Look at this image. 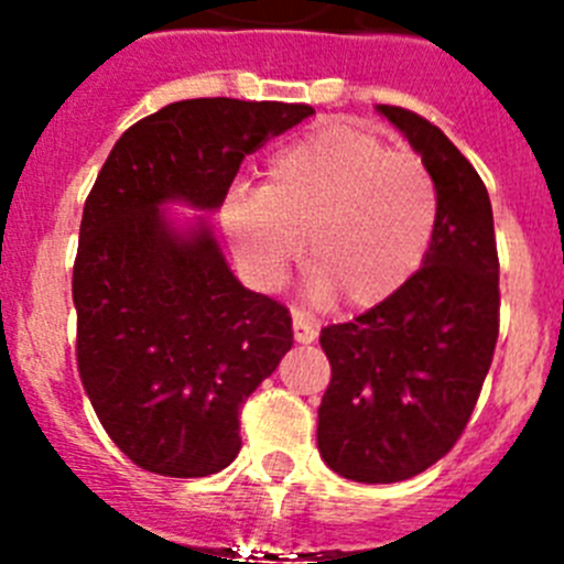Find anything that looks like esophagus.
Returning a JSON list of instances; mask_svg holds the SVG:
<instances>
[{"label":"esophagus","instance_id":"obj_1","mask_svg":"<svg viewBox=\"0 0 564 564\" xmlns=\"http://www.w3.org/2000/svg\"><path fill=\"white\" fill-rule=\"evenodd\" d=\"M318 336V327L316 322H313L311 316H305V313H293V338H296L299 344H311L316 341Z\"/></svg>","mask_w":564,"mask_h":564}]
</instances>
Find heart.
<instances>
[{
    "mask_svg": "<svg viewBox=\"0 0 564 564\" xmlns=\"http://www.w3.org/2000/svg\"><path fill=\"white\" fill-rule=\"evenodd\" d=\"M220 220L257 285L276 288L307 239L313 296L370 311L421 271L437 188L415 154L352 127H325L273 154L265 188L234 186Z\"/></svg>",
    "mask_w": 564,
    "mask_h": 564,
    "instance_id": "obj_1",
    "label": "heart"
}]
</instances>
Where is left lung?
Listing matches in <instances>:
<instances>
[{"mask_svg":"<svg viewBox=\"0 0 564 564\" xmlns=\"http://www.w3.org/2000/svg\"><path fill=\"white\" fill-rule=\"evenodd\" d=\"M437 188L423 268L392 299L322 330L330 387L318 452L356 482H398L441 460L466 430L500 333L495 217L480 174L421 115L378 104Z\"/></svg>","mask_w":564,"mask_h":564,"instance_id":"8db88e82","label":"left lung"}]
</instances>
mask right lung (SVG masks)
<instances>
[{
    "mask_svg": "<svg viewBox=\"0 0 564 564\" xmlns=\"http://www.w3.org/2000/svg\"><path fill=\"white\" fill-rule=\"evenodd\" d=\"M307 104L192 98L129 127L84 203L73 268L76 358L98 421L134 466L208 477L237 457L239 406L291 350V313L242 288L206 217L246 154Z\"/></svg>",
    "mask_w": 564,
    "mask_h": 564,
    "instance_id": "1",
    "label": "right lung"
}]
</instances>
